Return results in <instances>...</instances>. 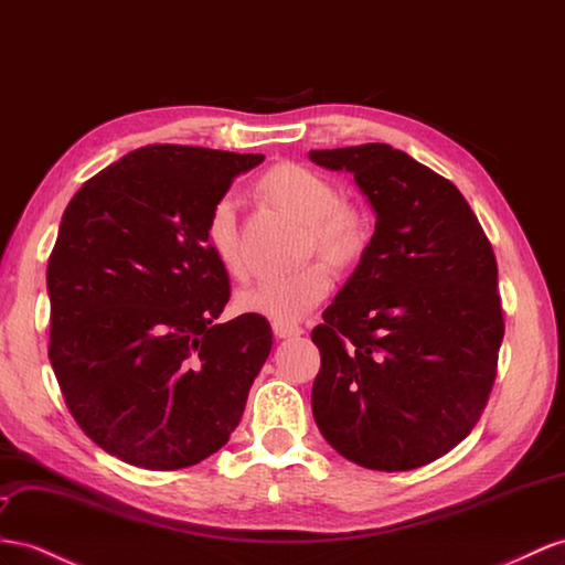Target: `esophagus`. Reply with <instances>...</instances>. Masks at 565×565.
Listing matches in <instances>:
<instances>
[{
  "label": "esophagus",
  "mask_w": 565,
  "mask_h": 565,
  "mask_svg": "<svg viewBox=\"0 0 565 565\" xmlns=\"http://www.w3.org/2000/svg\"><path fill=\"white\" fill-rule=\"evenodd\" d=\"M271 331L277 339H291V337H300L302 334V327L291 324V322H274Z\"/></svg>",
  "instance_id": "34e87169"
}]
</instances>
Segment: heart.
I'll use <instances>...</instances> for the list:
<instances>
[{
    "label": "heart",
    "instance_id": "heart-1",
    "mask_svg": "<svg viewBox=\"0 0 565 565\" xmlns=\"http://www.w3.org/2000/svg\"><path fill=\"white\" fill-rule=\"evenodd\" d=\"M267 193L308 224V245L334 265H351L367 245V220L358 207L341 202L337 183L306 164L286 162L274 167L265 177ZM205 238L212 253L226 271L243 277L248 271L241 248L238 200L222 193L212 202ZM334 274L317 259L306 267L281 274H265L236 296V308L267 317L274 322H296L329 296Z\"/></svg>",
    "mask_w": 565,
    "mask_h": 565
}]
</instances>
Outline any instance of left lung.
I'll list each match as a JSON object with an SVG mask.
<instances>
[{"instance_id":"left-lung-1","label":"left lung","mask_w":565,"mask_h":565,"mask_svg":"<svg viewBox=\"0 0 565 565\" xmlns=\"http://www.w3.org/2000/svg\"><path fill=\"white\" fill-rule=\"evenodd\" d=\"M310 159L351 171L377 212L355 271L312 329L315 423L363 468L427 466L468 437L497 380L494 250L458 188L392 145Z\"/></svg>"}]
</instances>
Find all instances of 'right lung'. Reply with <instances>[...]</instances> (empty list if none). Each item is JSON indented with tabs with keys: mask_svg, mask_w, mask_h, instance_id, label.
Wrapping results in <instances>:
<instances>
[{
	"mask_svg": "<svg viewBox=\"0 0 565 565\" xmlns=\"http://www.w3.org/2000/svg\"><path fill=\"white\" fill-rule=\"evenodd\" d=\"M263 159L145 145L85 181L62 216L50 363L78 427L124 462L195 466L241 423L271 327L259 315L214 322L231 288L205 222Z\"/></svg>",
	"mask_w": 565,
	"mask_h": 565,
	"instance_id": "add662e5",
	"label": "right lung"
}]
</instances>
